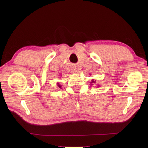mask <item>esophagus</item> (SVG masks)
Here are the masks:
<instances>
[{
  "label": "esophagus",
  "mask_w": 148,
  "mask_h": 148,
  "mask_svg": "<svg viewBox=\"0 0 148 148\" xmlns=\"http://www.w3.org/2000/svg\"><path fill=\"white\" fill-rule=\"evenodd\" d=\"M77 69H73V71H72V72H74V73H76V72H77Z\"/></svg>",
  "instance_id": "obj_1"
}]
</instances>
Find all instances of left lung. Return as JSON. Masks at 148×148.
<instances>
[{
    "label": "left lung",
    "mask_w": 148,
    "mask_h": 148,
    "mask_svg": "<svg viewBox=\"0 0 148 148\" xmlns=\"http://www.w3.org/2000/svg\"><path fill=\"white\" fill-rule=\"evenodd\" d=\"M92 82H94V81H92ZM94 83H95V82H94Z\"/></svg>",
    "instance_id": "1"
}]
</instances>
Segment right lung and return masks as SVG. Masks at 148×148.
I'll use <instances>...</instances> for the list:
<instances>
[{"label":"right lung","instance_id":"1","mask_svg":"<svg viewBox=\"0 0 148 148\" xmlns=\"http://www.w3.org/2000/svg\"><path fill=\"white\" fill-rule=\"evenodd\" d=\"M58 86H59L60 88V87H61V86H60V85H58Z\"/></svg>","mask_w":148,"mask_h":148}]
</instances>
